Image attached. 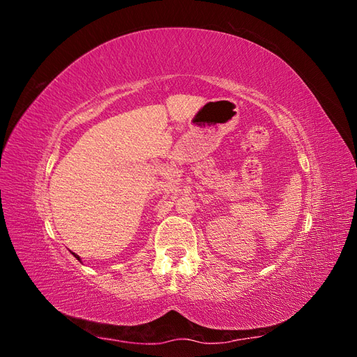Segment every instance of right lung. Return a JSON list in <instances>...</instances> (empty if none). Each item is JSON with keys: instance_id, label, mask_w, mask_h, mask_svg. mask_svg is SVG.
Segmentation results:
<instances>
[{"instance_id": "1", "label": "right lung", "mask_w": 357, "mask_h": 357, "mask_svg": "<svg viewBox=\"0 0 357 357\" xmlns=\"http://www.w3.org/2000/svg\"><path fill=\"white\" fill-rule=\"evenodd\" d=\"M73 255H74V253H73ZM74 257H77V259H79V261H80V257H79L77 255H74Z\"/></svg>"}]
</instances>
